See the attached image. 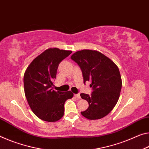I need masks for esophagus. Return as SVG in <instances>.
Listing matches in <instances>:
<instances>
[{
  "label": "esophagus",
  "instance_id": "obj_1",
  "mask_svg": "<svg viewBox=\"0 0 149 149\" xmlns=\"http://www.w3.org/2000/svg\"><path fill=\"white\" fill-rule=\"evenodd\" d=\"M74 96H75V97H76V98H77V99H80V98H81V97H80L79 93L74 94Z\"/></svg>",
  "mask_w": 149,
  "mask_h": 149
}]
</instances>
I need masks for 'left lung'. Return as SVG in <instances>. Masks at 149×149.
<instances>
[{
  "instance_id": "left-lung-1",
  "label": "left lung",
  "mask_w": 149,
  "mask_h": 149,
  "mask_svg": "<svg viewBox=\"0 0 149 149\" xmlns=\"http://www.w3.org/2000/svg\"><path fill=\"white\" fill-rule=\"evenodd\" d=\"M81 70L84 82L90 81L93 91L81 93L89 107L81 113L87 119H100L108 115L117 104L121 93L122 81L116 64L100 52L83 49L71 56Z\"/></svg>"
}]
</instances>
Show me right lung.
Masks as SVG:
<instances>
[{
  "instance_id": "obj_1",
  "label": "right lung",
  "mask_w": 149,
  "mask_h": 149,
  "mask_svg": "<svg viewBox=\"0 0 149 149\" xmlns=\"http://www.w3.org/2000/svg\"><path fill=\"white\" fill-rule=\"evenodd\" d=\"M72 51L49 48L32 61L24 75V87L33 113L45 121H57L64 113V103L74 96L72 91H56L54 80L58 65Z\"/></svg>"
}]
</instances>
